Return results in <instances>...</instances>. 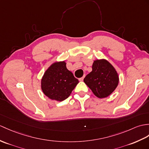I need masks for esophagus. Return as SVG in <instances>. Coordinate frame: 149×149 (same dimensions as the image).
I'll return each instance as SVG.
<instances>
[{"label":"esophagus","mask_w":149,"mask_h":149,"mask_svg":"<svg viewBox=\"0 0 149 149\" xmlns=\"http://www.w3.org/2000/svg\"><path fill=\"white\" fill-rule=\"evenodd\" d=\"M84 76H85V75H84ZM84 77H81V78H80V79H79V81H82L83 80H84Z\"/></svg>","instance_id":"1"}]
</instances>
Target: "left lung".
Masks as SVG:
<instances>
[{"label":"left lung","mask_w":149,"mask_h":149,"mask_svg":"<svg viewBox=\"0 0 149 149\" xmlns=\"http://www.w3.org/2000/svg\"><path fill=\"white\" fill-rule=\"evenodd\" d=\"M84 82L96 96L103 98L115 90L119 83V76L112 65L102 59L94 61L92 71L86 76Z\"/></svg>","instance_id":"left-lung-1"}]
</instances>
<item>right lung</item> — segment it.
I'll return each instance as SVG.
<instances>
[{
  "label": "right lung",
  "instance_id": "add662e5",
  "mask_svg": "<svg viewBox=\"0 0 149 149\" xmlns=\"http://www.w3.org/2000/svg\"><path fill=\"white\" fill-rule=\"evenodd\" d=\"M79 83L65 61L55 62L48 68L41 79V89L48 98L61 102L70 95Z\"/></svg>",
  "mask_w": 149,
  "mask_h": 149
}]
</instances>
